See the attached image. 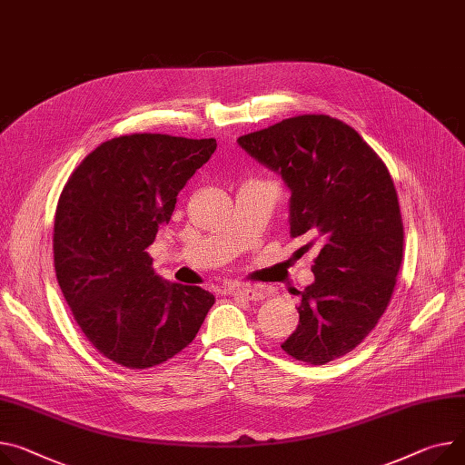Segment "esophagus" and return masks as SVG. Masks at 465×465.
Returning <instances> with one entry per match:
<instances>
[{"instance_id": "34e87169", "label": "esophagus", "mask_w": 465, "mask_h": 465, "mask_svg": "<svg viewBox=\"0 0 465 465\" xmlns=\"http://www.w3.org/2000/svg\"><path fill=\"white\" fill-rule=\"evenodd\" d=\"M231 296L234 298H242V300H247V302H259V300H264L266 298V291L262 289H257V287H242V289H231L229 291Z\"/></svg>"}]
</instances>
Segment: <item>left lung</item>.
I'll return each instance as SVG.
<instances>
[{
  "instance_id": "left-lung-1",
  "label": "left lung",
  "mask_w": 465,
  "mask_h": 465,
  "mask_svg": "<svg viewBox=\"0 0 465 465\" xmlns=\"http://www.w3.org/2000/svg\"><path fill=\"white\" fill-rule=\"evenodd\" d=\"M291 190V236L314 243V282L300 324L281 344L294 360L326 365L351 351L385 312L404 259V225L381 158L346 123L298 115L238 137Z\"/></svg>"
}]
</instances>
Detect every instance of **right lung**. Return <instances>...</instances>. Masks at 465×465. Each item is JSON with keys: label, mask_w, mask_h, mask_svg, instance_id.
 Here are the masks:
<instances>
[{"label": "right lung", "mask_w": 465, "mask_h": 465, "mask_svg": "<svg viewBox=\"0 0 465 465\" xmlns=\"http://www.w3.org/2000/svg\"><path fill=\"white\" fill-rule=\"evenodd\" d=\"M216 139L130 134L104 141L68 176L54 223L61 292L87 341L137 371L181 353L216 302L154 273L147 247Z\"/></svg>", "instance_id": "1"}]
</instances>
